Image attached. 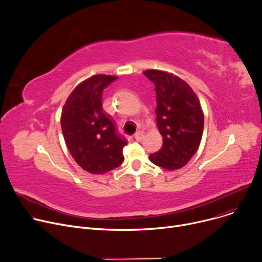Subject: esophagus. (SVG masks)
<instances>
[{"label":"esophagus","mask_w":262,"mask_h":262,"mask_svg":"<svg viewBox=\"0 0 262 262\" xmlns=\"http://www.w3.org/2000/svg\"><path fill=\"white\" fill-rule=\"evenodd\" d=\"M134 137H135V139H136L137 141H141L142 139H143V137H144V134L142 132H138V133L135 134Z\"/></svg>","instance_id":"1"}]
</instances>
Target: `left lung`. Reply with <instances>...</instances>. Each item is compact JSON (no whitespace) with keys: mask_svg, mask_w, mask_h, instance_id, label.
<instances>
[{"mask_svg":"<svg viewBox=\"0 0 262 262\" xmlns=\"http://www.w3.org/2000/svg\"><path fill=\"white\" fill-rule=\"evenodd\" d=\"M154 84L157 99V124L163 145L149 160L168 170L184 166L197 151L204 117L196 94L180 78L161 71L143 73Z\"/></svg>","mask_w":262,"mask_h":262,"instance_id":"left-lung-1","label":"left lung"}]
</instances>
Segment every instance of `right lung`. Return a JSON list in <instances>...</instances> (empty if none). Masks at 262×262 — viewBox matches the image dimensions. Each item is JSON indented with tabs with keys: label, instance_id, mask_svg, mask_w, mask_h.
<instances>
[{
	"label": "right lung",
	"instance_id": "obj_1",
	"mask_svg": "<svg viewBox=\"0 0 262 262\" xmlns=\"http://www.w3.org/2000/svg\"><path fill=\"white\" fill-rule=\"evenodd\" d=\"M117 77L96 75L78 85L61 116L65 143L76 162L91 173H103L123 162L127 144L114 121L102 111L103 90Z\"/></svg>",
	"mask_w": 262,
	"mask_h": 262
}]
</instances>
